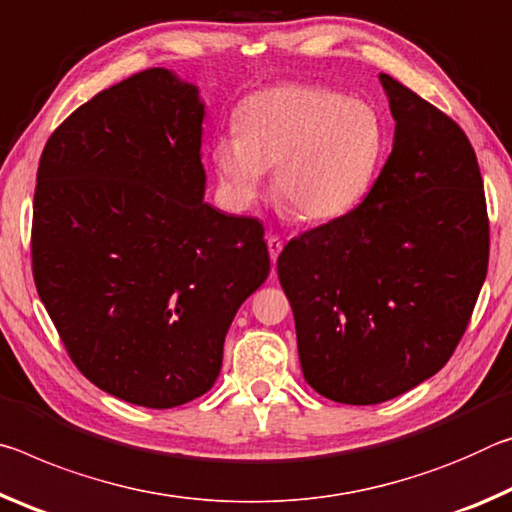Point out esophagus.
Instances as JSON below:
<instances>
[{"label": "esophagus", "instance_id": "esophagus-1", "mask_svg": "<svg viewBox=\"0 0 512 512\" xmlns=\"http://www.w3.org/2000/svg\"><path fill=\"white\" fill-rule=\"evenodd\" d=\"M267 249H270V261L272 265L276 263V258H279L281 249H283V242L279 236H267Z\"/></svg>", "mask_w": 512, "mask_h": 512}]
</instances>
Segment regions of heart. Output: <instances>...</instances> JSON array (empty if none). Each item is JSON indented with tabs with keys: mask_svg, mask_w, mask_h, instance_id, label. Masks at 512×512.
<instances>
[{
	"mask_svg": "<svg viewBox=\"0 0 512 512\" xmlns=\"http://www.w3.org/2000/svg\"><path fill=\"white\" fill-rule=\"evenodd\" d=\"M385 154V129L370 104L315 86H274L238 106L236 136H220L211 161L222 192L247 208L265 188L299 220L324 224L370 195Z\"/></svg>",
	"mask_w": 512,
	"mask_h": 512,
	"instance_id": "obj_1",
	"label": "heart"
}]
</instances>
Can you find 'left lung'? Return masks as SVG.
<instances>
[{"mask_svg":"<svg viewBox=\"0 0 512 512\" xmlns=\"http://www.w3.org/2000/svg\"><path fill=\"white\" fill-rule=\"evenodd\" d=\"M395 138L370 195L283 247L276 272L299 363L322 397L395 399L454 354L488 274L476 154L458 124L388 74Z\"/></svg>","mask_w":512,"mask_h":512,"instance_id":"1","label":"left lung"}]
</instances>
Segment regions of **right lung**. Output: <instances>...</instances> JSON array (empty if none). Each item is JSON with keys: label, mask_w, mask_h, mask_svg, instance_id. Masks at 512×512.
<instances>
[{"label": "right lung", "mask_w": 512, "mask_h": 512, "mask_svg": "<svg viewBox=\"0 0 512 512\" xmlns=\"http://www.w3.org/2000/svg\"><path fill=\"white\" fill-rule=\"evenodd\" d=\"M204 115L195 83L152 67L79 106L38 165V295L81 374L145 408L213 388L270 274L261 222L204 201Z\"/></svg>", "instance_id": "obj_1"}]
</instances>
